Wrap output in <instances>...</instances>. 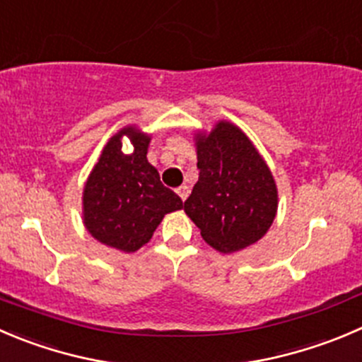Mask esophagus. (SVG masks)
I'll return each instance as SVG.
<instances>
[{"label":"esophagus","instance_id":"obj_1","mask_svg":"<svg viewBox=\"0 0 362 362\" xmlns=\"http://www.w3.org/2000/svg\"><path fill=\"white\" fill-rule=\"evenodd\" d=\"M177 194L180 196L182 202H185V198H187V196H189V187H187V185H180V187L177 189Z\"/></svg>","mask_w":362,"mask_h":362}]
</instances>
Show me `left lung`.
Masks as SVG:
<instances>
[{"mask_svg":"<svg viewBox=\"0 0 362 362\" xmlns=\"http://www.w3.org/2000/svg\"><path fill=\"white\" fill-rule=\"evenodd\" d=\"M199 178L184 210L221 252L258 242L274 223L278 187L251 139L230 122L196 134Z\"/></svg>","mask_w":362,"mask_h":362,"instance_id":"1","label":"left lung"}]
</instances>
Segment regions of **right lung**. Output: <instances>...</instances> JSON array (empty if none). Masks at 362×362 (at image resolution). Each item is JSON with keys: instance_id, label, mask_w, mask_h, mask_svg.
I'll use <instances>...</instances> for the list:
<instances>
[{"instance_id": "add662e5", "label": "right lung", "mask_w": 362, "mask_h": 362, "mask_svg": "<svg viewBox=\"0 0 362 362\" xmlns=\"http://www.w3.org/2000/svg\"><path fill=\"white\" fill-rule=\"evenodd\" d=\"M127 135L135 150L121 152ZM150 136L124 127L104 146L83 191V221L103 244L124 252L138 251L152 238L166 214L182 209V199L164 187L159 171L148 163Z\"/></svg>"}]
</instances>
